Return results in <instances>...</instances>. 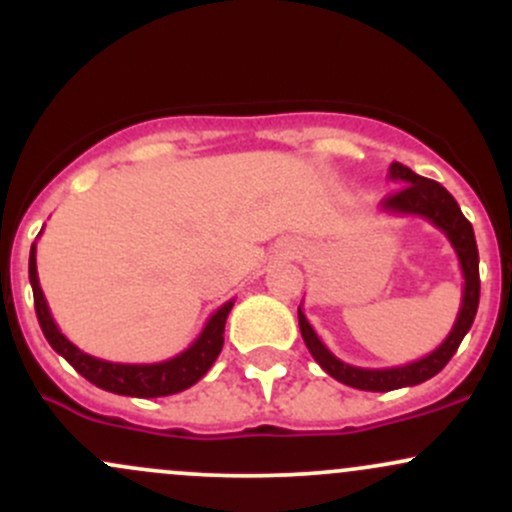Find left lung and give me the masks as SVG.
<instances>
[{
    "mask_svg": "<svg viewBox=\"0 0 512 512\" xmlns=\"http://www.w3.org/2000/svg\"><path fill=\"white\" fill-rule=\"evenodd\" d=\"M388 178L393 180V183H400L403 188L393 192V195L383 197L381 212L403 214V217H422L447 236L449 244H452V249L456 251V258H459L461 276H464V290H461L459 315H456V322L452 332L447 334V339H444L437 349L430 351V354L422 356V359L393 368H361L344 364L342 359H337V356L324 346L315 329H312V324L307 322L302 307H298L300 332L302 339H305V346L310 349L312 359H315L329 376L337 378L339 383H344V386L373 390V393H386V390L417 386V383H425L430 381L432 376H437V373L449 364V359H452L456 349H459L461 339L466 337V332H469L471 324H474L478 310V295H481L474 227H471L469 219L461 214L459 205H456V200L449 195L447 188H442L437 180L422 178V175L412 173L408 166L395 161L390 163Z\"/></svg>",
    "mask_w": 512,
    "mask_h": 512,
    "instance_id": "left-lung-1",
    "label": "left lung"
}]
</instances>
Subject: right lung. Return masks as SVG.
Listing matches in <instances>:
<instances>
[{
  "label": "right lung",
  "mask_w": 512,
  "mask_h": 512,
  "mask_svg": "<svg viewBox=\"0 0 512 512\" xmlns=\"http://www.w3.org/2000/svg\"><path fill=\"white\" fill-rule=\"evenodd\" d=\"M29 280L34 288V307L38 324L43 329V337L48 344L56 349V354L63 356L82 378L95 383L97 388L109 390L117 395H131V398H161V395H173L180 390L195 386L207 371H210L214 361H217L219 351L224 346V324H227L229 312H232L234 300L224 302L217 312L202 327L200 337L192 342L188 349L180 351L178 356L158 364H117V361H104L97 356L85 354L78 349L63 332L58 329L53 320L51 310H48L46 295H43L41 283H38L36 271V244H31L29 256Z\"/></svg>",
  "instance_id": "add662e5"
}]
</instances>
